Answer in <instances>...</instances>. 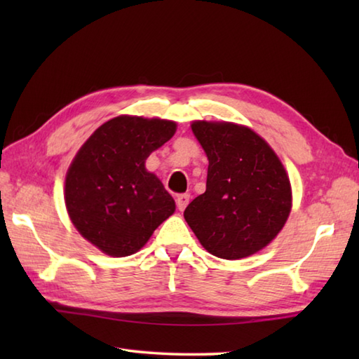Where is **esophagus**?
<instances>
[{
	"label": "esophagus",
	"mask_w": 359,
	"mask_h": 359,
	"mask_svg": "<svg viewBox=\"0 0 359 359\" xmlns=\"http://www.w3.org/2000/svg\"><path fill=\"white\" fill-rule=\"evenodd\" d=\"M175 203H177L179 211H184V210L187 208V205L189 203V194H188V193L179 194L177 199H175Z\"/></svg>",
	"instance_id": "obj_1"
}]
</instances>
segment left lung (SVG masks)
<instances>
[{
	"mask_svg": "<svg viewBox=\"0 0 359 359\" xmlns=\"http://www.w3.org/2000/svg\"><path fill=\"white\" fill-rule=\"evenodd\" d=\"M208 157L207 191L184 216L202 247L220 259H241L269 245L292 210V187L262 137L228 121H193Z\"/></svg>",
	"mask_w": 359,
	"mask_h": 359,
	"instance_id": "8db88e82",
	"label": "left lung"
}]
</instances>
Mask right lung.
<instances>
[{
    "instance_id": "1",
    "label": "right lung",
    "mask_w": 359,
    "mask_h": 359,
    "mask_svg": "<svg viewBox=\"0 0 359 359\" xmlns=\"http://www.w3.org/2000/svg\"><path fill=\"white\" fill-rule=\"evenodd\" d=\"M175 126L120 116L95 129L72 160L65 185L67 212L83 238L108 256L134 255L174 212L171 194L144 162Z\"/></svg>"
}]
</instances>
